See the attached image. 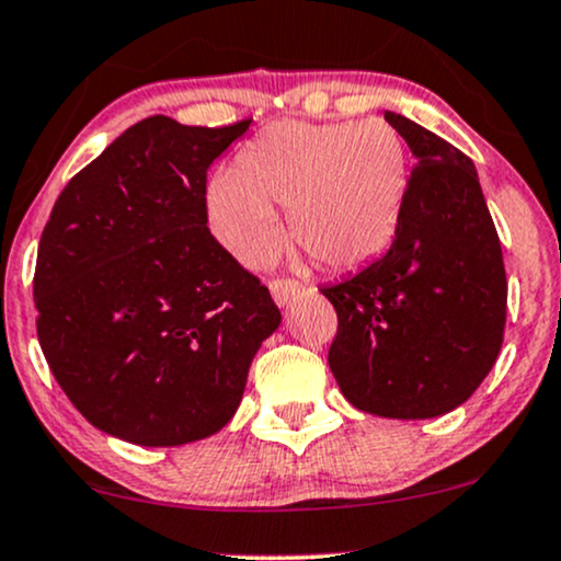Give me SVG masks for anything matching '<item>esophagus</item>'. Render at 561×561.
<instances>
[{"instance_id":"obj_1","label":"esophagus","mask_w":561,"mask_h":561,"mask_svg":"<svg viewBox=\"0 0 561 561\" xmlns=\"http://www.w3.org/2000/svg\"><path fill=\"white\" fill-rule=\"evenodd\" d=\"M268 289H272L276 306H287L289 300L300 298V295L308 293V287H302L300 282L295 279H272L268 282Z\"/></svg>"}]
</instances>
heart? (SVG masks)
Masks as SVG:
<instances>
[{
    "label": "heart",
    "instance_id": "obj_1",
    "mask_svg": "<svg viewBox=\"0 0 561 561\" xmlns=\"http://www.w3.org/2000/svg\"><path fill=\"white\" fill-rule=\"evenodd\" d=\"M410 161L400 130L381 117L357 123L279 119L206 185L214 238L242 266H266L287 232L323 268L345 272L387 251L408 193Z\"/></svg>",
    "mask_w": 561,
    "mask_h": 561
}]
</instances>
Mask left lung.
<instances>
[{
	"label": "left lung",
	"instance_id": "1",
	"mask_svg": "<svg viewBox=\"0 0 561 561\" xmlns=\"http://www.w3.org/2000/svg\"><path fill=\"white\" fill-rule=\"evenodd\" d=\"M383 119L415 167L389 251L321 289L336 310L329 368L363 413L417 421L460 408L489 376L507 274L473 161L402 114Z\"/></svg>",
	"mask_w": 561,
	"mask_h": 561
}]
</instances>
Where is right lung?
I'll use <instances>...</instances> for the list:
<instances>
[{"instance_id": "obj_1", "label": "right lung", "mask_w": 561, "mask_h": 561, "mask_svg": "<svg viewBox=\"0 0 561 561\" xmlns=\"http://www.w3.org/2000/svg\"><path fill=\"white\" fill-rule=\"evenodd\" d=\"M251 119H140L67 182L38 242L36 332L91 426L140 447L225 428L282 313L206 227V172Z\"/></svg>"}]
</instances>
